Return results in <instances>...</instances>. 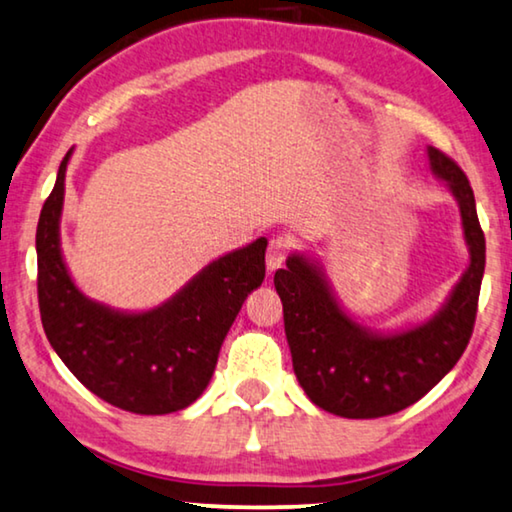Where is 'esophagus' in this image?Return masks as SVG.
Masks as SVG:
<instances>
[{
  "label": "esophagus",
  "instance_id": "34e87169",
  "mask_svg": "<svg viewBox=\"0 0 512 512\" xmlns=\"http://www.w3.org/2000/svg\"><path fill=\"white\" fill-rule=\"evenodd\" d=\"M287 253H290V241L283 239V236H276V239H271L269 248H266V271H269V273L278 271L280 266L285 264Z\"/></svg>",
  "mask_w": 512,
  "mask_h": 512
}]
</instances>
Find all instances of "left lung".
I'll return each instance as SVG.
<instances>
[{
    "label": "left lung",
    "instance_id": "8db88e82",
    "mask_svg": "<svg viewBox=\"0 0 512 512\" xmlns=\"http://www.w3.org/2000/svg\"><path fill=\"white\" fill-rule=\"evenodd\" d=\"M427 157L431 174L457 201L469 248L462 278L431 318L399 329L362 325L308 253H292L285 269L273 276L294 376L308 399L327 413L350 420L399 413L441 383L469 345L485 273V236L464 171L431 146Z\"/></svg>",
    "mask_w": 512,
    "mask_h": 512
}]
</instances>
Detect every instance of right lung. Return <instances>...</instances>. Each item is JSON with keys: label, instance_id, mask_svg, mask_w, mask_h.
Wrapping results in <instances>:
<instances>
[{"label": "right lung", "instance_id": "obj_1", "mask_svg": "<svg viewBox=\"0 0 512 512\" xmlns=\"http://www.w3.org/2000/svg\"><path fill=\"white\" fill-rule=\"evenodd\" d=\"M64 155L37 227L39 311L57 357L99 399L136 415L176 413L211 383L218 355L243 301L264 280L259 236L208 262L160 306L120 311L90 299L62 255Z\"/></svg>", "mask_w": 512, "mask_h": 512}]
</instances>
